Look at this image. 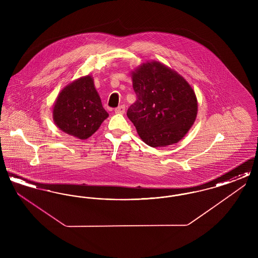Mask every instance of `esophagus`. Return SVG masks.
Masks as SVG:
<instances>
[{
	"instance_id": "1",
	"label": "esophagus",
	"mask_w": 258,
	"mask_h": 258,
	"mask_svg": "<svg viewBox=\"0 0 258 258\" xmlns=\"http://www.w3.org/2000/svg\"><path fill=\"white\" fill-rule=\"evenodd\" d=\"M124 111H125L124 105H120V106L115 108V113H118V114H123Z\"/></svg>"
}]
</instances>
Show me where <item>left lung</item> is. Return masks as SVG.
I'll list each match as a JSON object with an SVG mask.
<instances>
[{
    "label": "left lung",
    "mask_w": 258,
    "mask_h": 258,
    "mask_svg": "<svg viewBox=\"0 0 258 258\" xmlns=\"http://www.w3.org/2000/svg\"><path fill=\"white\" fill-rule=\"evenodd\" d=\"M136 101L126 115L151 147L177 143L194 124L197 99L192 88L159 61L141 64L133 74Z\"/></svg>",
    "instance_id": "obj_1"
}]
</instances>
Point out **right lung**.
<instances>
[{"label":"right lung","mask_w":258,"mask_h":258,"mask_svg":"<svg viewBox=\"0 0 258 258\" xmlns=\"http://www.w3.org/2000/svg\"><path fill=\"white\" fill-rule=\"evenodd\" d=\"M58 127L68 135L87 139L108 117L91 76H84L66 87L54 105Z\"/></svg>","instance_id":"right-lung-1"}]
</instances>
